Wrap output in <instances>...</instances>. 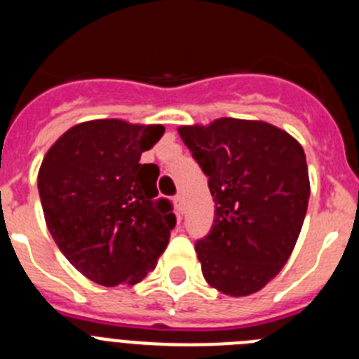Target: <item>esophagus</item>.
<instances>
[{
  "mask_svg": "<svg viewBox=\"0 0 359 359\" xmlns=\"http://www.w3.org/2000/svg\"><path fill=\"white\" fill-rule=\"evenodd\" d=\"M174 207H176L177 214L180 215L183 214V198L182 196H176V198H174Z\"/></svg>",
  "mask_w": 359,
  "mask_h": 359,
  "instance_id": "esophagus-1",
  "label": "esophagus"
}]
</instances>
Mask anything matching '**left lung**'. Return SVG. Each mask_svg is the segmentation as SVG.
<instances>
[{"label": "left lung", "mask_w": 359, "mask_h": 359, "mask_svg": "<svg viewBox=\"0 0 359 359\" xmlns=\"http://www.w3.org/2000/svg\"><path fill=\"white\" fill-rule=\"evenodd\" d=\"M215 203L210 233L196 243L205 280L230 297L257 293L286 264L309 201L302 145L262 120L182 126Z\"/></svg>", "instance_id": "1"}]
</instances>
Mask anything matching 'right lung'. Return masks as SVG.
<instances>
[{"label": "right lung", "mask_w": 359, "mask_h": 359, "mask_svg": "<svg viewBox=\"0 0 359 359\" xmlns=\"http://www.w3.org/2000/svg\"><path fill=\"white\" fill-rule=\"evenodd\" d=\"M161 123L81 122L44 154L37 174L44 221L62 255L100 286H135L156 268L176 215L158 199L160 169L140 163Z\"/></svg>", "instance_id": "obj_1"}]
</instances>
